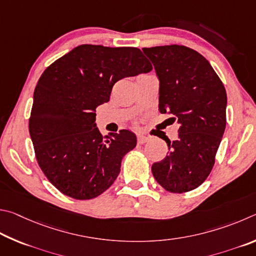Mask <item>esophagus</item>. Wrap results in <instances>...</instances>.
<instances>
[{"label": "esophagus", "mask_w": 256, "mask_h": 256, "mask_svg": "<svg viewBox=\"0 0 256 256\" xmlns=\"http://www.w3.org/2000/svg\"><path fill=\"white\" fill-rule=\"evenodd\" d=\"M150 140V138L148 137H146V136H142V135H138L137 136V142L140 145H142V144H145V142H147Z\"/></svg>", "instance_id": "1"}]
</instances>
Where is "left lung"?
<instances>
[{"label":"left lung","mask_w":256,"mask_h":256,"mask_svg":"<svg viewBox=\"0 0 256 256\" xmlns=\"http://www.w3.org/2000/svg\"><path fill=\"white\" fill-rule=\"evenodd\" d=\"M160 80V112L180 124L166 158L152 166L155 180L172 194L194 190L208 178L226 128L227 94L209 62L189 47L142 48Z\"/></svg>","instance_id":"obj_1"}]
</instances>
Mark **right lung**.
I'll list each match as a JSON object with an SVG mask.
<instances>
[{
  "label": "right lung",
  "instance_id": "1",
  "mask_svg": "<svg viewBox=\"0 0 256 256\" xmlns=\"http://www.w3.org/2000/svg\"><path fill=\"white\" fill-rule=\"evenodd\" d=\"M152 70L140 49L100 44H80L44 70L34 88L29 132L38 165L62 194L90 200L116 181L137 140L126 129L103 137L96 109L109 101L119 80Z\"/></svg>",
  "mask_w": 256,
  "mask_h": 256
}]
</instances>
